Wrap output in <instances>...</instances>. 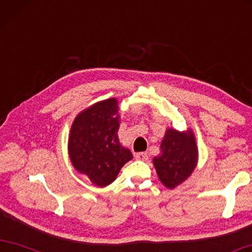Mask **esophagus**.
Masks as SVG:
<instances>
[{
  "label": "esophagus",
  "mask_w": 252,
  "mask_h": 252,
  "mask_svg": "<svg viewBox=\"0 0 252 252\" xmlns=\"http://www.w3.org/2000/svg\"><path fill=\"white\" fill-rule=\"evenodd\" d=\"M134 157H135V159H137V160L145 161L148 159V155H147V153H138V154H135Z\"/></svg>",
  "instance_id": "obj_1"
}]
</instances>
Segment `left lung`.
Masks as SVG:
<instances>
[{
  "instance_id": "obj_1",
  "label": "left lung",
  "mask_w": 252,
  "mask_h": 252,
  "mask_svg": "<svg viewBox=\"0 0 252 252\" xmlns=\"http://www.w3.org/2000/svg\"><path fill=\"white\" fill-rule=\"evenodd\" d=\"M160 155L153 159L158 178L163 186L174 189L193 173L198 161V149L190 129L178 131L168 127L160 143Z\"/></svg>"
}]
</instances>
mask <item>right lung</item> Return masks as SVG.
I'll return each instance as SVG.
<instances>
[{
    "label": "right lung",
    "instance_id": "obj_1",
    "mask_svg": "<svg viewBox=\"0 0 252 252\" xmlns=\"http://www.w3.org/2000/svg\"><path fill=\"white\" fill-rule=\"evenodd\" d=\"M119 102L112 97L83 110L75 118L68 137V155L74 168L95 186L105 187L133 158L119 141Z\"/></svg>",
    "mask_w": 252,
    "mask_h": 252
}]
</instances>
